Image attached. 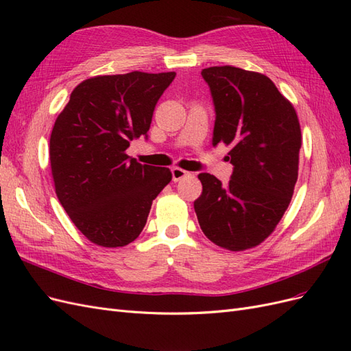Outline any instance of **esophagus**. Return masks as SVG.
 <instances>
[{
  "instance_id": "obj_1",
  "label": "esophagus",
  "mask_w": 351,
  "mask_h": 351,
  "mask_svg": "<svg viewBox=\"0 0 351 351\" xmlns=\"http://www.w3.org/2000/svg\"><path fill=\"white\" fill-rule=\"evenodd\" d=\"M171 174H173V182H180V180H182V178L190 176L189 171H186V169L180 168V167L171 168Z\"/></svg>"
}]
</instances>
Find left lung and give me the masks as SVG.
Returning <instances> with one entry per match:
<instances>
[{"label": "left lung", "instance_id": "8db88e82", "mask_svg": "<svg viewBox=\"0 0 351 351\" xmlns=\"http://www.w3.org/2000/svg\"><path fill=\"white\" fill-rule=\"evenodd\" d=\"M214 98V145L230 146L227 186L202 173L195 212L204 234L231 252L256 247L289 208L299 177L302 130L293 104L258 71L202 70Z\"/></svg>", "mask_w": 351, "mask_h": 351}]
</instances>
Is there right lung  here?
Listing matches in <instances>:
<instances>
[{
  "label": "right lung",
  "instance_id": "obj_1",
  "mask_svg": "<svg viewBox=\"0 0 351 351\" xmlns=\"http://www.w3.org/2000/svg\"><path fill=\"white\" fill-rule=\"evenodd\" d=\"M174 71H132L83 80L52 127L51 174L67 215L89 241L123 247L142 232L152 200L171 182L165 167L125 154L149 132Z\"/></svg>",
  "mask_w": 351,
  "mask_h": 351
}]
</instances>
